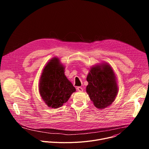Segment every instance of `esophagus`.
Here are the masks:
<instances>
[{"instance_id":"34e87169","label":"esophagus","mask_w":149,"mask_h":149,"mask_svg":"<svg viewBox=\"0 0 149 149\" xmlns=\"http://www.w3.org/2000/svg\"><path fill=\"white\" fill-rule=\"evenodd\" d=\"M77 90L78 91H79V92H82V91H83V89H82V88L81 87H78L77 88Z\"/></svg>"}]
</instances>
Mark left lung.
<instances>
[{
  "label": "left lung",
  "mask_w": 149,
  "mask_h": 149,
  "mask_svg": "<svg viewBox=\"0 0 149 149\" xmlns=\"http://www.w3.org/2000/svg\"><path fill=\"white\" fill-rule=\"evenodd\" d=\"M88 82L86 91L95 107L102 109L110 105L118 93L116 75L106 63L91 68L87 77Z\"/></svg>",
  "instance_id": "1"
}]
</instances>
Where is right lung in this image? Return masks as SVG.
<instances>
[{
	"instance_id": "right-lung-1",
	"label": "right lung",
	"mask_w": 149,
	"mask_h": 149,
	"mask_svg": "<svg viewBox=\"0 0 149 149\" xmlns=\"http://www.w3.org/2000/svg\"><path fill=\"white\" fill-rule=\"evenodd\" d=\"M65 68L58 58H52L44 67L39 84L40 95L49 107H61L76 90L64 74Z\"/></svg>"
}]
</instances>
